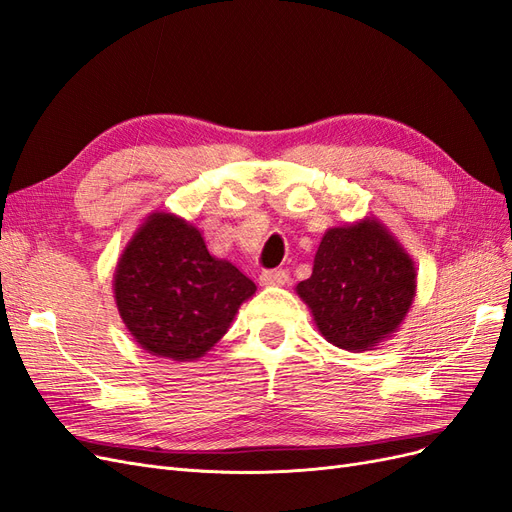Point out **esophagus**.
Masks as SVG:
<instances>
[{
	"mask_svg": "<svg viewBox=\"0 0 512 512\" xmlns=\"http://www.w3.org/2000/svg\"><path fill=\"white\" fill-rule=\"evenodd\" d=\"M260 284L262 286H286L288 284V273L284 269H275V271H262L260 273Z\"/></svg>",
	"mask_w": 512,
	"mask_h": 512,
	"instance_id": "34e87169",
	"label": "esophagus"
}]
</instances>
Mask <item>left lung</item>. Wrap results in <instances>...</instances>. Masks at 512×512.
<instances>
[{"label":"left lung","instance_id":"1","mask_svg":"<svg viewBox=\"0 0 512 512\" xmlns=\"http://www.w3.org/2000/svg\"><path fill=\"white\" fill-rule=\"evenodd\" d=\"M294 290L329 344L365 352L406 320L416 297V269L393 232L365 215L324 232L312 275Z\"/></svg>","mask_w":512,"mask_h":512}]
</instances>
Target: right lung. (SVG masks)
<instances>
[{
	"label": "right lung",
	"mask_w": 512,
	"mask_h": 512,
	"mask_svg": "<svg viewBox=\"0 0 512 512\" xmlns=\"http://www.w3.org/2000/svg\"><path fill=\"white\" fill-rule=\"evenodd\" d=\"M256 284L209 254L200 230L153 211L123 247L113 275L117 312L136 344L177 363L205 356Z\"/></svg>",
	"instance_id": "obj_1"
}]
</instances>
